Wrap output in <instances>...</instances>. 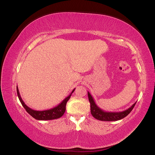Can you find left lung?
Listing matches in <instances>:
<instances>
[{
    "label": "left lung",
    "instance_id": "8db88e82",
    "mask_svg": "<svg viewBox=\"0 0 155 155\" xmlns=\"http://www.w3.org/2000/svg\"><path fill=\"white\" fill-rule=\"evenodd\" d=\"M87 94L89 101L90 103V109L91 115L96 119L101 120V121H117V120L123 119L130 114V111L134 108L136 103H137L136 102L132 106L129 107L128 109L125 110V111L120 112H107L104 111V110L101 109L99 107L97 106L93 97L91 96L89 91L87 92Z\"/></svg>",
    "mask_w": 155,
    "mask_h": 155
}]
</instances>
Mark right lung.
<instances>
[{"label": "right lung", "instance_id": "1", "mask_svg": "<svg viewBox=\"0 0 155 155\" xmlns=\"http://www.w3.org/2000/svg\"><path fill=\"white\" fill-rule=\"evenodd\" d=\"M75 89L72 90L71 94L69 96L66 97L64 101H63L61 103L59 104L57 107H54L53 108L48 110H44V111H35L31 109L27 105H26L24 101H22V98L20 95L19 90H18V86H17V94L18 98H19L20 101L22 105L24 107L26 111H27L28 114H29L31 116L36 120H54L61 117L64 114L65 111V106H66V103L70 99V96H71L72 94L74 92Z\"/></svg>", "mask_w": 155, "mask_h": 155}]
</instances>
